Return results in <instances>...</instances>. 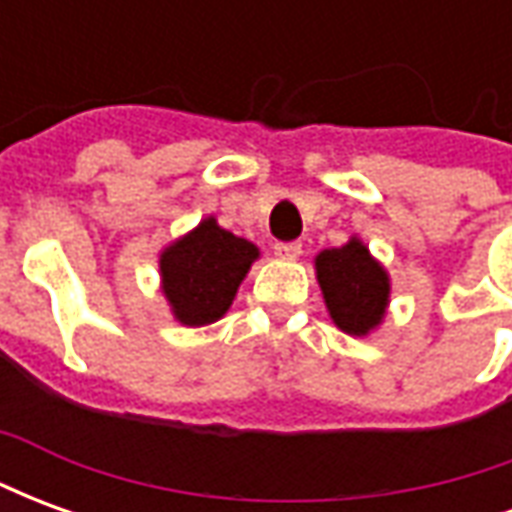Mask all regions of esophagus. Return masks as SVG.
Masks as SVG:
<instances>
[{"mask_svg": "<svg viewBox=\"0 0 512 512\" xmlns=\"http://www.w3.org/2000/svg\"><path fill=\"white\" fill-rule=\"evenodd\" d=\"M274 255L282 257V260H296L301 255V244L299 241H279V244H274Z\"/></svg>", "mask_w": 512, "mask_h": 512, "instance_id": "1", "label": "esophagus"}]
</instances>
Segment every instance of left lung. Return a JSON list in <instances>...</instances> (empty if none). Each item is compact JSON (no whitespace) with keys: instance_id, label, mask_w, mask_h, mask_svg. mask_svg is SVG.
Masks as SVG:
<instances>
[{"instance_id":"1","label":"left lung","mask_w":512,"mask_h":512,"mask_svg":"<svg viewBox=\"0 0 512 512\" xmlns=\"http://www.w3.org/2000/svg\"><path fill=\"white\" fill-rule=\"evenodd\" d=\"M315 274L326 310L345 334L365 337L384 321L389 274L359 238L337 249H323L315 257Z\"/></svg>"}]
</instances>
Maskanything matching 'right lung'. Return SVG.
I'll return each mask as SVG.
<instances>
[{
    "label": "right lung",
    "instance_id": "obj_1",
    "mask_svg": "<svg viewBox=\"0 0 512 512\" xmlns=\"http://www.w3.org/2000/svg\"><path fill=\"white\" fill-rule=\"evenodd\" d=\"M257 257L252 241L222 230L213 216L169 244L158 257V271L175 321L183 326L219 321Z\"/></svg>",
    "mask_w": 512,
    "mask_h": 512
}]
</instances>
